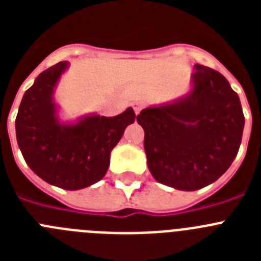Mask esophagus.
<instances>
[{
	"label": "esophagus",
	"instance_id": "esophagus-1",
	"mask_svg": "<svg viewBox=\"0 0 261 261\" xmlns=\"http://www.w3.org/2000/svg\"><path fill=\"white\" fill-rule=\"evenodd\" d=\"M132 107H133V110H135L136 115H138V114H140V112H141V110H142V107H144V106H142L141 103L135 102V103H133V105H132Z\"/></svg>",
	"mask_w": 261,
	"mask_h": 261
}]
</instances>
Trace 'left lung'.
<instances>
[{"label":"left lung","instance_id":"obj_1","mask_svg":"<svg viewBox=\"0 0 261 261\" xmlns=\"http://www.w3.org/2000/svg\"><path fill=\"white\" fill-rule=\"evenodd\" d=\"M192 81L186 98L137 116L151 175L181 191L200 190L222 176L238 154L244 128L238 94L220 71L196 64Z\"/></svg>","mask_w":261,"mask_h":261}]
</instances>
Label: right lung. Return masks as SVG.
Instances as JSON below:
<instances>
[{"instance_id":"add662e5","label":"right lung","mask_w":261,"mask_h":261,"mask_svg":"<svg viewBox=\"0 0 261 261\" xmlns=\"http://www.w3.org/2000/svg\"><path fill=\"white\" fill-rule=\"evenodd\" d=\"M69 62L41 71L27 90L15 119L17 141L32 171L52 186L75 191L96 183L106 175L111 151L136 119L133 108L114 117H84L61 124L53 103V89Z\"/></svg>"}]
</instances>
